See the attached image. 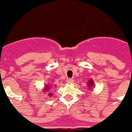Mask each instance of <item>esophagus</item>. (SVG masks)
I'll list each match as a JSON object with an SVG mask.
<instances>
[{"mask_svg":"<svg viewBox=\"0 0 132 132\" xmlns=\"http://www.w3.org/2000/svg\"><path fill=\"white\" fill-rule=\"evenodd\" d=\"M67 81H68V83H69V84H72V83H74V80H73V79H71V78H68Z\"/></svg>","mask_w":132,"mask_h":132,"instance_id":"obj_1","label":"esophagus"}]
</instances>
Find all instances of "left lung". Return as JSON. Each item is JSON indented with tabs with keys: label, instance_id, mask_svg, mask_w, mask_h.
<instances>
[{
	"label": "left lung",
	"instance_id": "obj_1",
	"mask_svg": "<svg viewBox=\"0 0 132 132\" xmlns=\"http://www.w3.org/2000/svg\"><path fill=\"white\" fill-rule=\"evenodd\" d=\"M88 84H89V86H93V80H90V82L88 83Z\"/></svg>",
	"mask_w": 132,
	"mask_h": 132
}]
</instances>
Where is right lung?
Returning a JSON list of instances; mask_svg holds the SVG:
<instances>
[{"label":"right lung","instance_id":"1","mask_svg":"<svg viewBox=\"0 0 132 132\" xmlns=\"http://www.w3.org/2000/svg\"><path fill=\"white\" fill-rule=\"evenodd\" d=\"M46 88H47V89H46V90H49V86H48V87H46Z\"/></svg>","mask_w":132,"mask_h":132}]
</instances>
